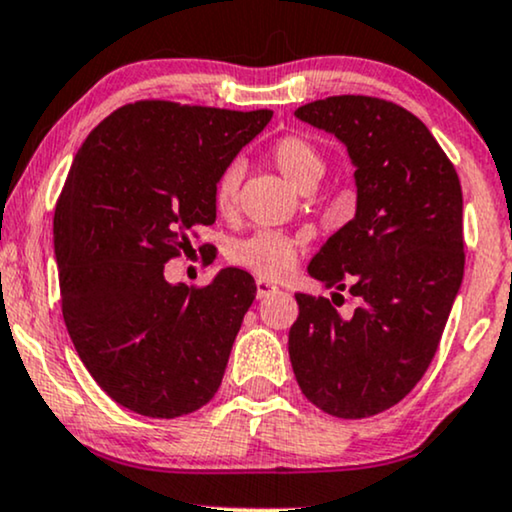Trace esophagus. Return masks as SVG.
<instances>
[{"mask_svg": "<svg viewBox=\"0 0 512 512\" xmlns=\"http://www.w3.org/2000/svg\"><path fill=\"white\" fill-rule=\"evenodd\" d=\"M277 294V287L268 280H256V296L258 299H266V296Z\"/></svg>", "mask_w": 512, "mask_h": 512, "instance_id": "obj_1", "label": "esophagus"}]
</instances>
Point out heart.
I'll return each instance as SVG.
<instances>
[{"instance_id": "heart-1", "label": "heart", "mask_w": 512, "mask_h": 512, "mask_svg": "<svg viewBox=\"0 0 512 512\" xmlns=\"http://www.w3.org/2000/svg\"><path fill=\"white\" fill-rule=\"evenodd\" d=\"M268 159L285 175L289 185L299 189V192L313 189L325 175L323 154L311 140L301 135H285L275 140L268 149ZM239 178H242V170H239L237 163L227 166L218 175L216 185H213V206L220 213L232 211V206H235ZM296 256H299V246H296L294 239L270 230H258L251 237L237 239L227 249V258L235 266L251 270V273L261 277L287 275L296 263Z\"/></svg>"}]
</instances>
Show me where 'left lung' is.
Listing matches in <instances>:
<instances>
[{
	"instance_id": "1",
	"label": "left lung",
	"mask_w": 512,
	"mask_h": 512,
	"mask_svg": "<svg viewBox=\"0 0 512 512\" xmlns=\"http://www.w3.org/2000/svg\"><path fill=\"white\" fill-rule=\"evenodd\" d=\"M296 118L344 142L356 166V216L323 244L308 275L332 299L296 294L289 358L301 391L334 418L396 406L430 368L463 282V192L418 116L363 94L327 97ZM359 306L341 318V292Z\"/></svg>"
}]
</instances>
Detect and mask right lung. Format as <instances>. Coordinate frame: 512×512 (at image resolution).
Segmentation results:
<instances>
[{"label":"right lung","instance_id":"right-lung-1","mask_svg":"<svg viewBox=\"0 0 512 512\" xmlns=\"http://www.w3.org/2000/svg\"><path fill=\"white\" fill-rule=\"evenodd\" d=\"M270 118L144 99L75 154L54 213L61 311L94 382L132 413L180 418L223 382L254 277L225 268L206 287L170 285L163 266L216 223L218 175Z\"/></svg>","mask_w":512,"mask_h":512}]
</instances>
